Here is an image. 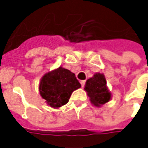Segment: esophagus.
<instances>
[{
    "label": "esophagus",
    "instance_id": "esophagus-1",
    "mask_svg": "<svg viewBox=\"0 0 148 148\" xmlns=\"http://www.w3.org/2000/svg\"><path fill=\"white\" fill-rule=\"evenodd\" d=\"M80 83H81V85H82V87L83 88V87L85 86V83H86V81H81Z\"/></svg>",
    "mask_w": 148,
    "mask_h": 148
}]
</instances>
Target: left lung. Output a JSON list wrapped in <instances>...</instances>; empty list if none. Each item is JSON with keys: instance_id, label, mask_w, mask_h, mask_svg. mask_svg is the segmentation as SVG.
<instances>
[{"instance_id": "8db88e82", "label": "left lung", "mask_w": 148, "mask_h": 148, "mask_svg": "<svg viewBox=\"0 0 148 148\" xmlns=\"http://www.w3.org/2000/svg\"><path fill=\"white\" fill-rule=\"evenodd\" d=\"M84 90L90 97L91 104L95 107H101L112 99L106 77L101 73H95L93 77L87 79Z\"/></svg>"}]
</instances>
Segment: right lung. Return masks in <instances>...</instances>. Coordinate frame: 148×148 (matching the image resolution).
I'll return each instance as SVG.
<instances>
[{"label":"right lung","mask_w":148,"mask_h":148,"mask_svg":"<svg viewBox=\"0 0 148 148\" xmlns=\"http://www.w3.org/2000/svg\"><path fill=\"white\" fill-rule=\"evenodd\" d=\"M80 87L81 84L74 73L59 66L41 77L39 91L40 96L50 107L58 109L66 105L72 93Z\"/></svg>","instance_id":"add662e5"}]
</instances>
